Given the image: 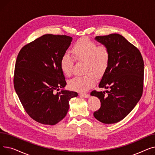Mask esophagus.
Here are the masks:
<instances>
[{"instance_id":"1","label":"esophagus","mask_w":155,"mask_h":155,"mask_svg":"<svg viewBox=\"0 0 155 155\" xmlns=\"http://www.w3.org/2000/svg\"><path fill=\"white\" fill-rule=\"evenodd\" d=\"M80 95L84 97V98H88L89 97V95L87 94H80Z\"/></svg>"}]
</instances>
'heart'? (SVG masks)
<instances>
[{
  "label": "heart",
  "mask_w": 155,
  "mask_h": 155,
  "mask_svg": "<svg viewBox=\"0 0 155 155\" xmlns=\"http://www.w3.org/2000/svg\"><path fill=\"white\" fill-rule=\"evenodd\" d=\"M73 58L78 61H84V71L87 73L84 76H78L68 82L70 89L79 92L88 91L96 83L94 74L100 76L106 70L110 61L109 48L104 45L97 46L95 42L87 38L78 39L71 49ZM73 56L65 53L61 56L60 68L65 76L71 74L73 66Z\"/></svg>",
  "instance_id": "heart-1"
}]
</instances>
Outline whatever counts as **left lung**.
Returning <instances> with one entry per match:
<instances>
[{"label":"left lung","mask_w":155,"mask_h":155,"mask_svg":"<svg viewBox=\"0 0 155 155\" xmlns=\"http://www.w3.org/2000/svg\"><path fill=\"white\" fill-rule=\"evenodd\" d=\"M95 39L109 48L110 56L99 85L100 88L109 89L105 91L107 95L104 91L91 93L98 97L101 103V108L94 116L102 123H116L126 117L141 99L143 59L139 50L120 35L96 36Z\"/></svg>","instance_id":"obj_1"}]
</instances>
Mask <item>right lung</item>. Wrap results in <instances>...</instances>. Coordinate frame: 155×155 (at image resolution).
<instances>
[{
  "label": "right lung",
  "mask_w": 155,
  "mask_h": 155,
  "mask_svg": "<svg viewBox=\"0 0 155 155\" xmlns=\"http://www.w3.org/2000/svg\"><path fill=\"white\" fill-rule=\"evenodd\" d=\"M71 41L66 35H45L24 46L18 55L15 91L28 115L41 124L59 123L67 115L70 100L78 96L64 89L54 94L67 85L60 60Z\"/></svg>",
  "instance_id": "1"
}]
</instances>
